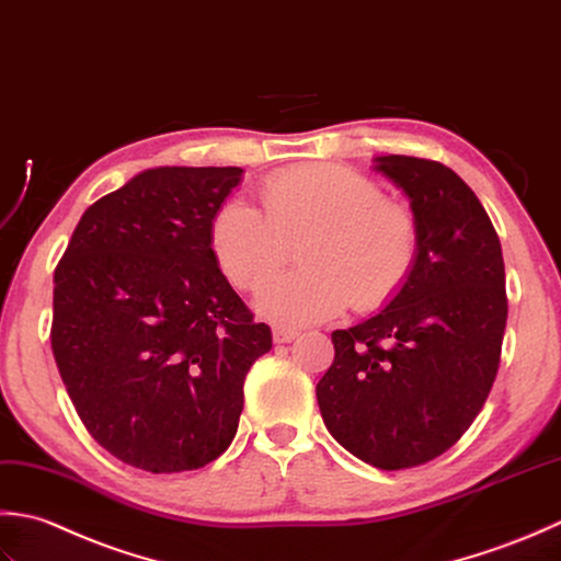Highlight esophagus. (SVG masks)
<instances>
[{
  "label": "esophagus",
  "mask_w": 561,
  "mask_h": 561,
  "mask_svg": "<svg viewBox=\"0 0 561 561\" xmlns=\"http://www.w3.org/2000/svg\"><path fill=\"white\" fill-rule=\"evenodd\" d=\"M297 334H300V331L293 327H276L273 329V341H276V344H290Z\"/></svg>",
  "instance_id": "1"
}]
</instances>
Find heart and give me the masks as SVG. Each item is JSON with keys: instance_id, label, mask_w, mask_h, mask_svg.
Here are the masks:
<instances>
[{"instance_id": "1", "label": "heart", "mask_w": 561, "mask_h": 561, "mask_svg": "<svg viewBox=\"0 0 561 561\" xmlns=\"http://www.w3.org/2000/svg\"><path fill=\"white\" fill-rule=\"evenodd\" d=\"M261 208L225 201L210 220L217 266L239 290H256L297 249L302 268L273 278L256 310L283 327H302L348 307L373 312L402 293L416 268L419 217L387 198L368 174L341 164L273 171L259 186Z\"/></svg>"}]
</instances>
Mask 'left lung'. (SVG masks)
I'll return each instance as SVG.
<instances>
[{
  "mask_svg": "<svg viewBox=\"0 0 561 561\" xmlns=\"http://www.w3.org/2000/svg\"><path fill=\"white\" fill-rule=\"evenodd\" d=\"M375 169L411 201L419 261L380 314L331 334L317 402L358 460L407 470L453 448L482 411L504 344L506 271L484 205L453 169L404 154Z\"/></svg>",
  "mask_w": 561,
  "mask_h": 561,
  "instance_id": "1",
  "label": "left lung"
}]
</instances>
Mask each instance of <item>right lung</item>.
<instances>
[{
  "mask_svg": "<svg viewBox=\"0 0 561 561\" xmlns=\"http://www.w3.org/2000/svg\"><path fill=\"white\" fill-rule=\"evenodd\" d=\"M239 167H159L89 205L53 290V356L101 448L171 474L220 457L271 329L222 276L210 220Z\"/></svg>",
  "mask_w": 561,
  "mask_h": 561,
  "instance_id": "add662e5",
  "label": "right lung"
}]
</instances>
